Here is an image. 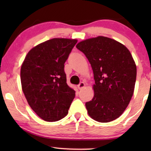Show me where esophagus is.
Segmentation results:
<instances>
[{"label":"esophagus","mask_w":151,"mask_h":151,"mask_svg":"<svg viewBox=\"0 0 151 151\" xmlns=\"http://www.w3.org/2000/svg\"><path fill=\"white\" fill-rule=\"evenodd\" d=\"M84 86H85V84L84 83V82H80V83L78 84V88H79V89H82V88H84Z\"/></svg>","instance_id":"34e87169"}]
</instances>
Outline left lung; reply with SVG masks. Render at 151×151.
I'll use <instances>...</instances> for the list:
<instances>
[{"label": "left lung", "mask_w": 151, "mask_h": 151, "mask_svg": "<svg viewBox=\"0 0 151 151\" xmlns=\"http://www.w3.org/2000/svg\"><path fill=\"white\" fill-rule=\"evenodd\" d=\"M91 65L94 96L85 106L89 116L109 122L122 114L133 95L137 76L135 61L127 47L104 36L89 38L76 45Z\"/></svg>", "instance_id": "obj_1"}]
</instances>
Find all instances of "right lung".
I'll use <instances>...</instances> for the list:
<instances>
[{
  "mask_svg": "<svg viewBox=\"0 0 151 151\" xmlns=\"http://www.w3.org/2000/svg\"><path fill=\"white\" fill-rule=\"evenodd\" d=\"M77 42L67 38L45 41L29 51L21 66L22 91L32 110L43 120L63 119L75 98L64 68Z\"/></svg>",
  "mask_w": 151,
  "mask_h": 151,
  "instance_id": "right-lung-1",
  "label": "right lung"
}]
</instances>
